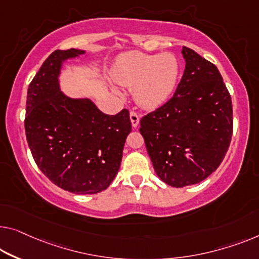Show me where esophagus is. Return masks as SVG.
Instances as JSON below:
<instances>
[{
    "instance_id": "esophagus-1",
    "label": "esophagus",
    "mask_w": 259,
    "mask_h": 259,
    "mask_svg": "<svg viewBox=\"0 0 259 259\" xmlns=\"http://www.w3.org/2000/svg\"><path fill=\"white\" fill-rule=\"evenodd\" d=\"M130 121L134 128H137L140 124V115L135 113V111H130Z\"/></svg>"
}]
</instances>
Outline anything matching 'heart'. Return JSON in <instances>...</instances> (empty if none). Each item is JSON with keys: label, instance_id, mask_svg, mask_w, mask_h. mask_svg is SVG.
Listing matches in <instances>:
<instances>
[{"label": "heart", "instance_id": "heart-1", "mask_svg": "<svg viewBox=\"0 0 259 259\" xmlns=\"http://www.w3.org/2000/svg\"><path fill=\"white\" fill-rule=\"evenodd\" d=\"M180 63L173 53L160 55L131 51L122 55L114 64L111 76L118 84L135 86V99L142 107L154 109L163 106L176 91ZM115 93H119L113 87Z\"/></svg>", "mask_w": 259, "mask_h": 259}]
</instances>
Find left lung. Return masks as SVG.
I'll list each match as a JSON object with an SVG mask.
<instances>
[{"label":"left lung","instance_id":"8db88e82","mask_svg":"<svg viewBox=\"0 0 259 259\" xmlns=\"http://www.w3.org/2000/svg\"><path fill=\"white\" fill-rule=\"evenodd\" d=\"M185 71L173 98L141 119L157 176L172 187L201 183L228 151L231 98L218 67L183 46Z\"/></svg>","mask_w":259,"mask_h":259}]
</instances>
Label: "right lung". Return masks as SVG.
<instances>
[{"instance_id":"right-lung-1","label":"right lung","mask_w":259,"mask_h":259,"mask_svg":"<svg viewBox=\"0 0 259 259\" xmlns=\"http://www.w3.org/2000/svg\"><path fill=\"white\" fill-rule=\"evenodd\" d=\"M82 56L86 50H56L44 61L29 84L24 124L33 159L53 184L96 194L117 175L131 122L126 109L107 115L91 99L61 91L64 64Z\"/></svg>"}]
</instances>
